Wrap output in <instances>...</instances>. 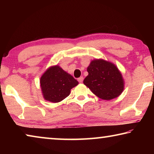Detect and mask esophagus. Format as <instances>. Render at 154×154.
Masks as SVG:
<instances>
[{
    "instance_id": "obj_1",
    "label": "esophagus",
    "mask_w": 154,
    "mask_h": 154,
    "mask_svg": "<svg viewBox=\"0 0 154 154\" xmlns=\"http://www.w3.org/2000/svg\"><path fill=\"white\" fill-rule=\"evenodd\" d=\"M78 82H79V83H82L83 81V77H80L79 78H78Z\"/></svg>"
}]
</instances>
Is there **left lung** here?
<instances>
[{"instance_id":"1","label":"left lung","mask_w":154,"mask_h":154,"mask_svg":"<svg viewBox=\"0 0 154 154\" xmlns=\"http://www.w3.org/2000/svg\"><path fill=\"white\" fill-rule=\"evenodd\" d=\"M87 71L88 75L83 83L98 98L109 100L117 98L123 92L124 79L114 64L96 59L90 62Z\"/></svg>"}]
</instances>
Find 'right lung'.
<instances>
[{
  "mask_svg": "<svg viewBox=\"0 0 154 154\" xmlns=\"http://www.w3.org/2000/svg\"><path fill=\"white\" fill-rule=\"evenodd\" d=\"M43 98L51 103H58L70 94L79 82L58 65L49 67L40 79Z\"/></svg>",
  "mask_w": 154,
  "mask_h": 154,
  "instance_id": "right-lung-1",
  "label": "right lung"
}]
</instances>
